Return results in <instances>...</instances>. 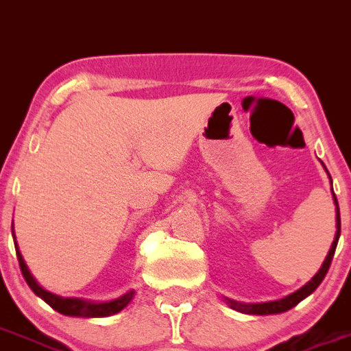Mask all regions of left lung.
I'll use <instances>...</instances> for the list:
<instances>
[{
    "instance_id": "1",
    "label": "left lung",
    "mask_w": 351,
    "mask_h": 351,
    "mask_svg": "<svg viewBox=\"0 0 351 351\" xmlns=\"http://www.w3.org/2000/svg\"><path fill=\"white\" fill-rule=\"evenodd\" d=\"M325 171H327V167H325ZM328 178H330V175H328ZM330 185H332V178H330ZM332 197H334V205H336V237H334V242H332L327 258H325V261H323V265L319 267L318 272L313 276V279L307 281L302 288L293 291V293L286 295V297L279 298V300H270V302H237V300H231V298L224 297V300H226V304L231 307V309L243 313V315H260V316L279 315V313H285V311H289L291 307H295L298 302H302L304 298L309 297V295L313 293L319 285H322L323 277L327 276L328 267H330L332 263V258H334V252H336V247H337V240H339V234H341L339 205H337V197L336 194H334V191H332Z\"/></svg>"
}]
</instances>
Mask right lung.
I'll return each mask as SVG.
<instances>
[{
    "label": "right lung",
    "instance_id": "obj_1",
    "mask_svg": "<svg viewBox=\"0 0 351 351\" xmlns=\"http://www.w3.org/2000/svg\"><path fill=\"white\" fill-rule=\"evenodd\" d=\"M12 234H14V231H12ZM15 252H17L21 272H23L24 279H26L29 288H32L33 291H35V295H38L44 302H47L49 306L53 307L54 311H58V313H62V315L65 316H77V318H106V316H112L129 306L130 300H132L134 295H136L134 289H129V291H125L120 297L111 298V300H104V302H95V300H86V298L77 297H60V295L47 291V289L42 288V286L36 282V279L32 276V272H29L28 265L24 263L23 254H21L19 247H17V242H15Z\"/></svg>",
    "mask_w": 351,
    "mask_h": 351
}]
</instances>
